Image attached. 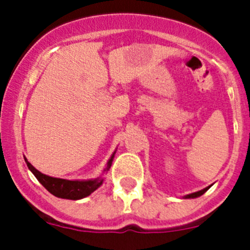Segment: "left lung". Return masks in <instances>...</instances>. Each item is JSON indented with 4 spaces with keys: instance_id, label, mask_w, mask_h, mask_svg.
Listing matches in <instances>:
<instances>
[{
    "instance_id": "left-lung-1",
    "label": "left lung",
    "mask_w": 250,
    "mask_h": 250,
    "mask_svg": "<svg viewBox=\"0 0 250 250\" xmlns=\"http://www.w3.org/2000/svg\"><path fill=\"white\" fill-rule=\"evenodd\" d=\"M209 188L210 187H208V188H205V189H203V190H199V191H196V193H193V194H189V195H187L185 196V198H198V196H200V195H203V194L205 193V191L208 190V189H209Z\"/></svg>"
}]
</instances>
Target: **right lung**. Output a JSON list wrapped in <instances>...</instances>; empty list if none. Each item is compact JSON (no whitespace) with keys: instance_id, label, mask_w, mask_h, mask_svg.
Listing matches in <instances>:
<instances>
[{"instance_id":"add662e5","label":"right lung","mask_w":250,"mask_h":250,"mask_svg":"<svg viewBox=\"0 0 250 250\" xmlns=\"http://www.w3.org/2000/svg\"><path fill=\"white\" fill-rule=\"evenodd\" d=\"M112 159H114V154H112L111 159H110L107 165H106L105 171H107V170L110 169V167H111ZM25 161L26 164H27L28 169H30L31 171H32V174L36 176L37 180H39V182L41 183L52 195L57 196V198L71 200L83 199L85 196H89L90 194L94 193V191L103 184V179L101 178L94 179V180H85V182L52 178V176H48L42 173H40L39 170L35 169L26 159Z\"/></svg>"}]
</instances>
